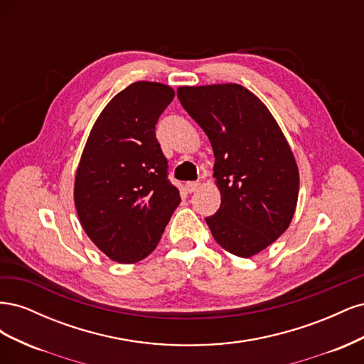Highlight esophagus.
<instances>
[{
  "label": "esophagus",
  "instance_id": "obj_1",
  "mask_svg": "<svg viewBox=\"0 0 364 364\" xmlns=\"http://www.w3.org/2000/svg\"><path fill=\"white\" fill-rule=\"evenodd\" d=\"M199 186H200L199 182H186L185 190H186V193H194L197 188H199Z\"/></svg>",
  "mask_w": 364,
  "mask_h": 364
}]
</instances>
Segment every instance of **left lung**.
<instances>
[{
	"label": "left lung",
	"mask_w": 364,
	"mask_h": 364,
	"mask_svg": "<svg viewBox=\"0 0 364 364\" xmlns=\"http://www.w3.org/2000/svg\"><path fill=\"white\" fill-rule=\"evenodd\" d=\"M178 98L214 150L222 203L206 223L225 250L250 258L279 238L294 214L299 171L289 142L241 85L182 86Z\"/></svg>",
	"instance_id": "8db88e82"
}]
</instances>
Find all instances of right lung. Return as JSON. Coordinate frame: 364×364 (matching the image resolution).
Here are the masks:
<instances>
[{
    "label": "right lung",
    "mask_w": 364,
    "mask_h": 364,
    "mask_svg": "<svg viewBox=\"0 0 364 364\" xmlns=\"http://www.w3.org/2000/svg\"><path fill=\"white\" fill-rule=\"evenodd\" d=\"M173 98L167 85L132 83L103 109L86 141L75 209L87 237L117 262L150 255L181 203L155 134Z\"/></svg>",
    "instance_id": "obj_1"
}]
</instances>
